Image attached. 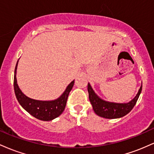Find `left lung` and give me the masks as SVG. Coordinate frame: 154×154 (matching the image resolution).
Returning a JSON list of instances; mask_svg holds the SVG:
<instances>
[{
  "label": "left lung",
  "mask_w": 154,
  "mask_h": 154,
  "mask_svg": "<svg viewBox=\"0 0 154 154\" xmlns=\"http://www.w3.org/2000/svg\"><path fill=\"white\" fill-rule=\"evenodd\" d=\"M88 91L93 111L97 115L106 119H116L125 116L133 109L142 91V85L135 98L126 103H112L102 100L95 94L89 83L88 84Z\"/></svg>",
  "instance_id": "obj_1"
}]
</instances>
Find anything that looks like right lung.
Returning <instances> with one entry per match:
<instances>
[{"label": "right lung", "mask_w": 154, "mask_h": 154, "mask_svg": "<svg viewBox=\"0 0 154 154\" xmlns=\"http://www.w3.org/2000/svg\"><path fill=\"white\" fill-rule=\"evenodd\" d=\"M18 61H17L15 67L14 87L16 97H17L19 104L32 116L40 120H43V121H51L61 115L66 106L67 98H68L69 94L73 87L75 80L71 82V83L67 86L63 94L57 99L54 100H48V101L32 99V98L26 96L21 91L18 85H17L16 75H17Z\"/></svg>", "instance_id": "1"}]
</instances>
